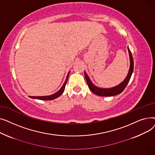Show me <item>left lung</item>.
<instances>
[{
	"label": "left lung",
	"instance_id": "1",
	"mask_svg": "<svg viewBox=\"0 0 155 155\" xmlns=\"http://www.w3.org/2000/svg\"><path fill=\"white\" fill-rule=\"evenodd\" d=\"M127 49H128V51L129 53L130 68H129L128 74H127L126 78L124 79L123 82H121L119 85H118L116 87H112V88H102L97 87L92 84L91 79L89 78L87 73L85 72H84L86 82L88 86V88H90V90L94 94H95L97 95H99V96H106V97L109 96V97H110V96H114V95H118L124 90V88H126V87L127 86V84L129 82L130 78H131V77L132 75V73L133 71V69H134V61H133V56L131 54V51H130V50H129V48H127Z\"/></svg>",
	"mask_w": 155,
	"mask_h": 155
}]
</instances>
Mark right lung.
<instances>
[{
    "label": "right lung",
    "instance_id": "obj_1",
    "mask_svg": "<svg viewBox=\"0 0 155 155\" xmlns=\"http://www.w3.org/2000/svg\"><path fill=\"white\" fill-rule=\"evenodd\" d=\"M69 74H70V72H68V75L67 76V78H66V80H65V82L63 84V86L61 87V88L60 89V90L56 92L55 94H53V95H47V96H38V97H34V96H29V97H31V98L32 99H39V100H43V101H51V100H53V99H56L57 97H60L64 92V88H65V85H66L67 84V80H68V76H69Z\"/></svg>",
    "mask_w": 155,
    "mask_h": 155
}]
</instances>
